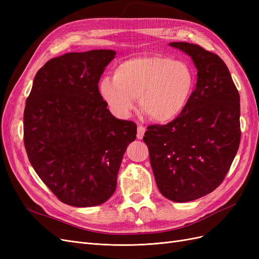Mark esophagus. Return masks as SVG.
I'll return each mask as SVG.
<instances>
[{
	"label": "esophagus",
	"mask_w": 259,
	"mask_h": 259,
	"mask_svg": "<svg viewBox=\"0 0 259 259\" xmlns=\"http://www.w3.org/2000/svg\"><path fill=\"white\" fill-rule=\"evenodd\" d=\"M145 132H146V127L143 126V125H138V128H137V138L138 139H143L144 135H145Z\"/></svg>",
	"instance_id": "obj_1"
}]
</instances>
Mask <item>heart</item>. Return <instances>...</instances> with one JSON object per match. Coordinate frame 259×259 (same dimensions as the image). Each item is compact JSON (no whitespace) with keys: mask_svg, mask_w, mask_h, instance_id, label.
Returning a JSON list of instances; mask_svg holds the SVG:
<instances>
[{"mask_svg":"<svg viewBox=\"0 0 259 259\" xmlns=\"http://www.w3.org/2000/svg\"><path fill=\"white\" fill-rule=\"evenodd\" d=\"M195 79L183 60L163 55H144L121 61L113 77L99 82V93L110 110L126 117L139 106L151 120L166 123L182 113L193 96Z\"/></svg>","mask_w":259,"mask_h":259,"instance_id":"b5f03b06","label":"heart"}]
</instances>
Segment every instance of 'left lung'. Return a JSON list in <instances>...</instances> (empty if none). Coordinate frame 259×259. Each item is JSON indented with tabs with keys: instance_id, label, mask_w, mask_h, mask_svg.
Instances as JSON below:
<instances>
[{
	"instance_id": "1",
	"label": "left lung",
	"mask_w": 259,
	"mask_h": 259,
	"mask_svg": "<svg viewBox=\"0 0 259 259\" xmlns=\"http://www.w3.org/2000/svg\"><path fill=\"white\" fill-rule=\"evenodd\" d=\"M169 45L192 58L197 85L185 110L165 125L148 126L144 142L160 192L189 202L214 191L228 173L241 138L240 95L218 55L187 42Z\"/></svg>"
}]
</instances>
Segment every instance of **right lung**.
I'll return each instance as SVG.
<instances>
[{"label":"right lung","mask_w":259,"mask_h":259,"mask_svg":"<svg viewBox=\"0 0 259 259\" xmlns=\"http://www.w3.org/2000/svg\"><path fill=\"white\" fill-rule=\"evenodd\" d=\"M111 50L68 53L36 72L23 112L31 165L65 204L96 206L114 193L116 177L137 126L107 109L98 83Z\"/></svg>","instance_id":"right-lung-1"}]
</instances>
